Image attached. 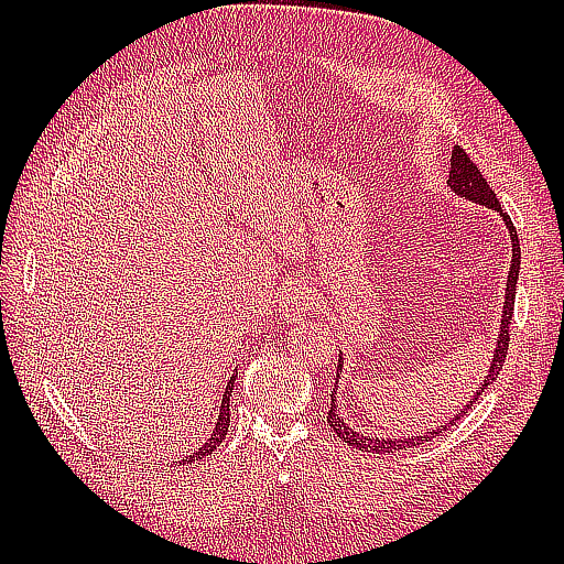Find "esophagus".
Returning a JSON list of instances; mask_svg holds the SVG:
<instances>
[{
    "mask_svg": "<svg viewBox=\"0 0 564 564\" xmlns=\"http://www.w3.org/2000/svg\"><path fill=\"white\" fill-rule=\"evenodd\" d=\"M315 305H317V297L313 295V291H310L305 283L293 281L283 289L281 303H279V315L283 322H295L303 315L313 313Z\"/></svg>",
    "mask_w": 564,
    "mask_h": 564,
    "instance_id": "obj_1",
    "label": "esophagus"
}]
</instances>
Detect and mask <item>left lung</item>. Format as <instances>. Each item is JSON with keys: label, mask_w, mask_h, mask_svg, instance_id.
<instances>
[{"label": "left lung", "mask_w": 564, "mask_h": 564, "mask_svg": "<svg viewBox=\"0 0 564 564\" xmlns=\"http://www.w3.org/2000/svg\"><path fill=\"white\" fill-rule=\"evenodd\" d=\"M448 188L453 191L458 198H465L475 203V206H482L499 213V218L505 220V227L509 230V239H511V267H509V275H507V291H505V305H501V322H499V334H497V346H495V354H492V361H489L487 373L480 382V388L473 392V398L467 400L458 412L453 414V419H448L446 424H441L436 429H426L422 431L419 436H376V434H368V431H356L349 424H346V419L339 414V406H337V390H339V380L344 376V351H339V364H337V386L332 388V406H329V416H327V424L329 429H334V434H337L344 443H349L351 448L356 451H366V453H394V451H404V448H412L419 446V443H426L434 436H441L443 431L451 429L458 419L467 412L473 410L475 402L480 400V394L492 388V382L497 380L501 364H505L507 358V349H509V322L513 315V301H517V281H519V269H521V247H519V235H517V227H513L509 215L501 210L499 206V198L495 196V191L489 188L487 178L480 174V170L470 162V158L463 152V148L455 145L453 154H451V174H448Z\"/></svg>", "instance_id": "1"}]
</instances>
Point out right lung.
Segmentation results:
<instances>
[{
    "instance_id": "right-lung-1",
    "label": "right lung",
    "mask_w": 564,
    "mask_h": 564,
    "mask_svg": "<svg viewBox=\"0 0 564 564\" xmlns=\"http://www.w3.org/2000/svg\"><path fill=\"white\" fill-rule=\"evenodd\" d=\"M235 380H237V373H232V378L227 380L225 392H223L220 410H218V422H215V429L210 431V436H208L206 441H203L194 453L186 455V458H184L182 463H191V460L206 458L208 453H213V451L218 448L220 443H223V438H225V434H227V429H230V398H232V392H235Z\"/></svg>"
}]
</instances>
